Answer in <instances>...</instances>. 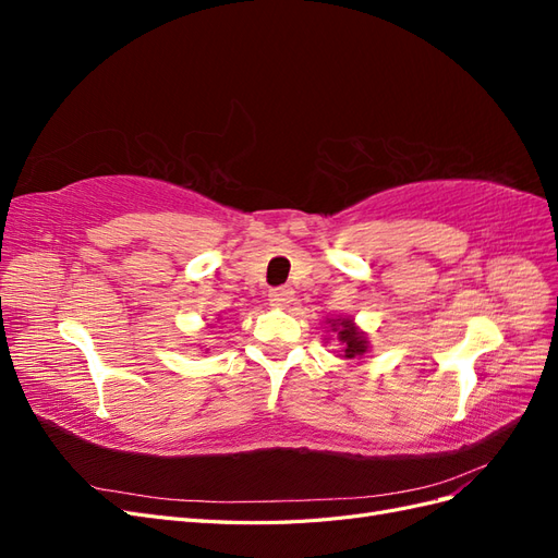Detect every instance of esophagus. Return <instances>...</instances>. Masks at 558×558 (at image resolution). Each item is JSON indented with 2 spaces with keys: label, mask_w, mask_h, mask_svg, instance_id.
Masks as SVG:
<instances>
[{
  "label": "esophagus",
  "mask_w": 558,
  "mask_h": 558,
  "mask_svg": "<svg viewBox=\"0 0 558 558\" xmlns=\"http://www.w3.org/2000/svg\"><path fill=\"white\" fill-rule=\"evenodd\" d=\"M269 302H272L275 307H289L293 302V289H289V286H279V289L269 291Z\"/></svg>",
  "instance_id": "34e87169"
}]
</instances>
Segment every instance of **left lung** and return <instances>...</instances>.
Masks as SVG:
<instances>
[{"label":"left lung","mask_w":558,"mask_h":558,"mask_svg":"<svg viewBox=\"0 0 558 558\" xmlns=\"http://www.w3.org/2000/svg\"><path fill=\"white\" fill-rule=\"evenodd\" d=\"M330 330L337 335V340L342 344V353L344 359L349 361H361L367 353V337L363 330H359V326L353 324V318H330Z\"/></svg>","instance_id":"1"}]
</instances>
